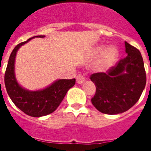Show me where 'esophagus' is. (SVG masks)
<instances>
[{
	"mask_svg": "<svg viewBox=\"0 0 151 151\" xmlns=\"http://www.w3.org/2000/svg\"><path fill=\"white\" fill-rule=\"evenodd\" d=\"M76 79H77V83L78 84H82L83 82H85V77L82 74H79V75L77 76Z\"/></svg>",
	"mask_w": 151,
	"mask_h": 151,
	"instance_id": "obj_1",
	"label": "esophagus"
}]
</instances>
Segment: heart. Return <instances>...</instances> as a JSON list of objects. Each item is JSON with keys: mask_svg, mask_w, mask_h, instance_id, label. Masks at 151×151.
I'll return each instance as SVG.
<instances>
[{"mask_svg": "<svg viewBox=\"0 0 151 151\" xmlns=\"http://www.w3.org/2000/svg\"><path fill=\"white\" fill-rule=\"evenodd\" d=\"M105 45H99L95 47L93 52V56L97 57L100 56L102 53L101 58L99 60L98 64L96 65V69L99 72H104L108 70L110 67L113 65L119 57V51L116 47H109L106 50Z\"/></svg>", "mask_w": 151, "mask_h": 151, "instance_id": "1", "label": "heart"}]
</instances>
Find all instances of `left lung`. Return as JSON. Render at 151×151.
I'll return each instance as SVG.
<instances>
[{
  "mask_svg": "<svg viewBox=\"0 0 151 151\" xmlns=\"http://www.w3.org/2000/svg\"><path fill=\"white\" fill-rule=\"evenodd\" d=\"M127 56L107 73L91 76L96 91L92 104L102 113L116 115L128 111L138 101L146 86V76L139 50L125 42Z\"/></svg>",
  "mask_w": 151,
  "mask_h": 151,
  "instance_id": "obj_1",
  "label": "left lung"
}]
</instances>
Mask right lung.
I'll return each instance as SVG.
<instances>
[{
    "mask_svg": "<svg viewBox=\"0 0 151 151\" xmlns=\"http://www.w3.org/2000/svg\"><path fill=\"white\" fill-rule=\"evenodd\" d=\"M37 35L27 41L19 43L12 51L5 73V85L13 103L21 111L30 116L40 117L52 113L59 107L69 89L75 84V78L59 79L46 88L39 91H28L19 85L14 73L15 57L19 47L34 38H43Z\"/></svg>",
    "mask_w": 151,
    "mask_h": 151,
    "instance_id": "obj_1",
    "label": "right lung"
}]
</instances>
